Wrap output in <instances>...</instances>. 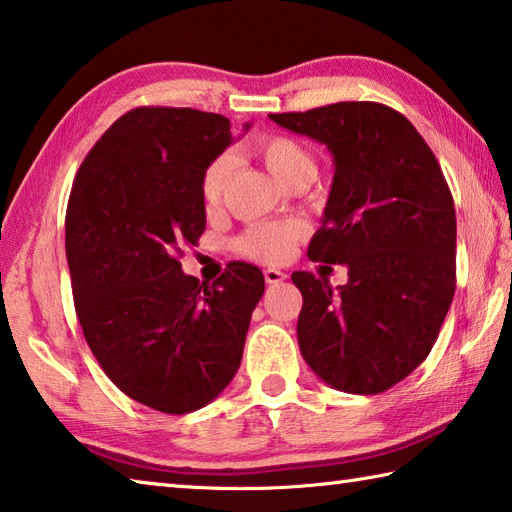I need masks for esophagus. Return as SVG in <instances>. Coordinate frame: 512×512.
Wrapping results in <instances>:
<instances>
[{"instance_id":"esophagus-1","label":"esophagus","mask_w":512,"mask_h":512,"mask_svg":"<svg viewBox=\"0 0 512 512\" xmlns=\"http://www.w3.org/2000/svg\"><path fill=\"white\" fill-rule=\"evenodd\" d=\"M264 280H266V284H280V282L286 280V273L277 271V268H266Z\"/></svg>"}]
</instances>
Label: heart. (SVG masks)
<instances>
[{
  "mask_svg": "<svg viewBox=\"0 0 512 512\" xmlns=\"http://www.w3.org/2000/svg\"><path fill=\"white\" fill-rule=\"evenodd\" d=\"M257 154L262 156L277 179L286 185L311 183L318 174L313 154L306 147L284 134H268L257 138ZM232 172V159L228 154H219L212 159L201 174V199L208 208H215L224 199L228 176ZM304 235L300 221H268L246 228L235 239V250L241 257L262 264H280L291 257L297 241Z\"/></svg>",
  "mask_w": 512,
  "mask_h": 512,
  "instance_id": "b5f03b06",
  "label": "heart"
}]
</instances>
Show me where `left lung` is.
Returning <instances> with one entry per match:
<instances>
[{
    "label": "left lung",
    "mask_w": 512,
    "mask_h": 512,
    "mask_svg": "<svg viewBox=\"0 0 512 512\" xmlns=\"http://www.w3.org/2000/svg\"><path fill=\"white\" fill-rule=\"evenodd\" d=\"M329 147L331 194L309 257L349 282L297 271V342L324 383L380 394L432 351L457 286V215L430 147L396 109L356 100L271 114Z\"/></svg>",
    "instance_id": "1"
}]
</instances>
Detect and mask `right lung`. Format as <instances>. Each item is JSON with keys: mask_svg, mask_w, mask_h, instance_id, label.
<instances>
[{"mask_svg": "<svg viewBox=\"0 0 512 512\" xmlns=\"http://www.w3.org/2000/svg\"><path fill=\"white\" fill-rule=\"evenodd\" d=\"M230 138L226 116L136 107L91 147L69 194L64 246L87 345L120 392L163 414L224 392L264 295L253 264L199 284L179 262L206 230L201 174Z\"/></svg>", "mask_w": 512, "mask_h": 512, "instance_id": "right-lung-1", "label": "right lung"}]
</instances>
